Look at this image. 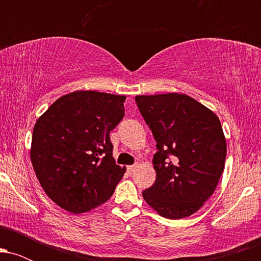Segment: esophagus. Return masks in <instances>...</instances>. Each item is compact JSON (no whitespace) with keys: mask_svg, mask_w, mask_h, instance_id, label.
Returning <instances> with one entry per match:
<instances>
[{"mask_svg":"<svg viewBox=\"0 0 261 261\" xmlns=\"http://www.w3.org/2000/svg\"><path fill=\"white\" fill-rule=\"evenodd\" d=\"M135 169H136V166H127V172H130V173H133V172H135Z\"/></svg>","mask_w":261,"mask_h":261,"instance_id":"esophagus-1","label":"esophagus"}]
</instances>
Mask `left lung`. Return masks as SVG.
<instances>
[{"instance_id": "obj_1", "label": "left lung", "mask_w": 261, "mask_h": 261, "mask_svg": "<svg viewBox=\"0 0 261 261\" xmlns=\"http://www.w3.org/2000/svg\"><path fill=\"white\" fill-rule=\"evenodd\" d=\"M157 152L155 181L142 191L161 216L179 220L195 214L214 194L224 169L227 145L220 119L179 93L136 95Z\"/></svg>"}]
</instances>
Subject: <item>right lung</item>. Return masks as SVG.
Here are the masks:
<instances>
[{
    "instance_id": "add662e5",
    "label": "right lung",
    "mask_w": 261,
    "mask_h": 261,
    "mask_svg": "<svg viewBox=\"0 0 261 261\" xmlns=\"http://www.w3.org/2000/svg\"><path fill=\"white\" fill-rule=\"evenodd\" d=\"M125 95L77 91L62 95L38 119L31 160L46 195L82 214L109 200L121 180L110 131L125 115Z\"/></svg>"
}]
</instances>
